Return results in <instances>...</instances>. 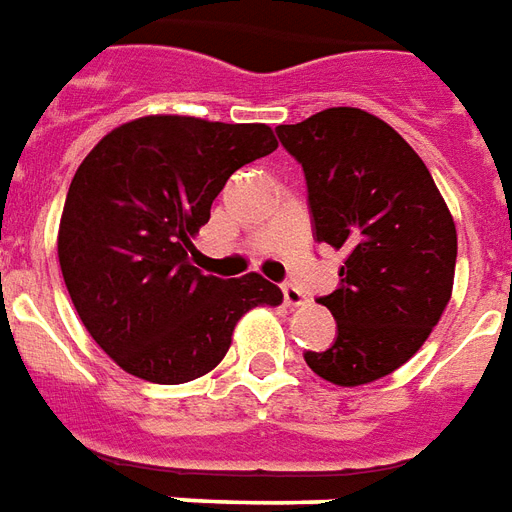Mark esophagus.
Masks as SVG:
<instances>
[{
	"instance_id": "obj_1",
	"label": "esophagus",
	"mask_w": 512,
	"mask_h": 512,
	"mask_svg": "<svg viewBox=\"0 0 512 512\" xmlns=\"http://www.w3.org/2000/svg\"><path fill=\"white\" fill-rule=\"evenodd\" d=\"M282 295H285L287 306L304 304V290H301V287H295L293 282H285V285H282Z\"/></svg>"
}]
</instances>
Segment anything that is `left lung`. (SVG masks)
<instances>
[{
	"mask_svg": "<svg viewBox=\"0 0 512 512\" xmlns=\"http://www.w3.org/2000/svg\"><path fill=\"white\" fill-rule=\"evenodd\" d=\"M306 179L317 241L344 252L328 350L304 352L336 385L380 380L429 339L453 290L456 225L429 168L399 132L358 108L276 127Z\"/></svg>",
	"mask_w": 512,
	"mask_h": 512,
	"instance_id": "left-lung-1",
	"label": "left lung"
}]
</instances>
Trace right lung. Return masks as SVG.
<instances>
[{"label": "right lung", "mask_w": 512, "mask_h": 512, "mask_svg": "<svg viewBox=\"0 0 512 512\" xmlns=\"http://www.w3.org/2000/svg\"><path fill=\"white\" fill-rule=\"evenodd\" d=\"M276 149L266 124L146 116L121 124L75 173L59 266L75 312L124 372L160 385L203 377L255 306L282 304L260 274L192 266V241L227 179Z\"/></svg>", "instance_id": "obj_1"}]
</instances>
